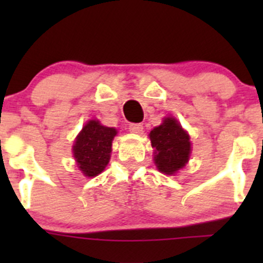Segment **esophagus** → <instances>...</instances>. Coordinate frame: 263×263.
I'll use <instances>...</instances> for the list:
<instances>
[{
	"label": "esophagus",
	"instance_id": "1",
	"mask_svg": "<svg viewBox=\"0 0 263 263\" xmlns=\"http://www.w3.org/2000/svg\"><path fill=\"white\" fill-rule=\"evenodd\" d=\"M129 132H132V134L141 135L142 132H144V126H142V124H140V123L129 124Z\"/></svg>",
	"mask_w": 263,
	"mask_h": 263
}]
</instances>
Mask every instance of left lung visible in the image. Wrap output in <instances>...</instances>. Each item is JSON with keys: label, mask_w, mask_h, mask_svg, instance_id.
Wrapping results in <instances>:
<instances>
[{"label": "left lung", "mask_w": 263, "mask_h": 263, "mask_svg": "<svg viewBox=\"0 0 263 263\" xmlns=\"http://www.w3.org/2000/svg\"><path fill=\"white\" fill-rule=\"evenodd\" d=\"M154 161L159 172L173 176L188 163L191 154L190 135L173 117L164 118L160 126L150 132Z\"/></svg>", "instance_id": "1"}]
</instances>
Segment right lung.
<instances>
[{"mask_svg": "<svg viewBox=\"0 0 263 263\" xmlns=\"http://www.w3.org/2000/svg\"><path fill=\"white\" fill-rule=\"evenodd\" d=\"M117 135L113 127H105L91 119L82 127L72 146L73 158L85 177H97L108 165L112 153V141Z\"/></svg>", "mask_w": 263, "mask_h": 263, "instance_id": "right-lung-1", "label": "right lung"}]
</instances>
